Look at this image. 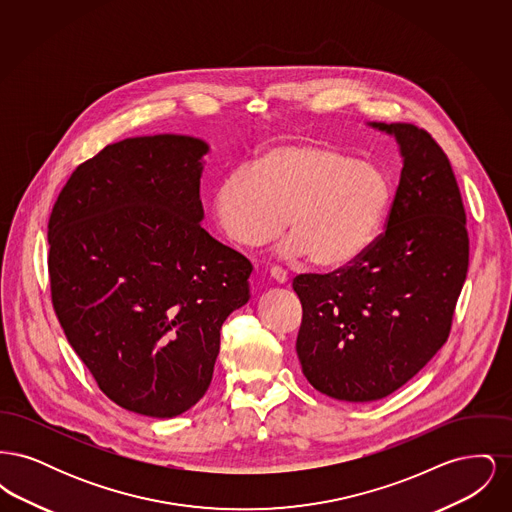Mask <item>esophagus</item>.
<instances>
[{"label": "esophagus", "mask_w": 512, "mask_h": 512, "mask_svg": "<svg viewBox=\"0 0 512 512\" xmlns=\"http://www.w3.org/2000/svg\"><path fill=\"white\" fill-rule=\"evenodd\" d=\"M270 278L278 284H286L288 282V272L284 268L272 267L270 268Z\"/></svg>", "instance_id": "1"}]
</instances>
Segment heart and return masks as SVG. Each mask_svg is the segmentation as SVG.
Listing matches in <instances>:
<instances>
[{"label":"heart","mask_w":512,"mask_h":512,"mask_svg":"<svg viewBox=\"0 0 512 512\" xmlns=\"http://www.w3.org/2000/svg\"><path fill=\"white\" fill-rule=\"evenodd\" d=\"M395 199L388 172L326 144L265 151L249 171L220 184L215 207L230 240L259 247L278 238L288 219L292 253L318 268L355 263L376 240Z\"/></svg>","instance_id":"heart-1"}]
</instances>
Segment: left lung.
I'll list each match as a JSON object with an SVG mask.
<instances>
[{"label": "left lung", "instance_id": "8db88e82", "mask_svg": "<svg viewBox=\"0 0 512 512\" xmlns=\"http://www.w3.org/2000/svg\"><path fill=\"white\" fill-rule=\"evenodd\" d=\"M393 134L403 171L386 230L349 267L293 278L297 357L315 390L351 403L388 397L449 338L468 272L463 197L438 142L409 122Z\"/></svg>", "mask_w": 512, "mask_h": 512}]
</instances>
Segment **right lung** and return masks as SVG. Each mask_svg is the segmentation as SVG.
<instances>
[{"mask_svg": "<svg viewBox=\"0 0 512 512\" xmlns=\"http://www.w3.org/2000/svg\"><path fill=\"white\" fill-rule=\"evenodd\" d=\"M205 142L140 136L74 169L48 222L51 303L99 390L172 418L213 380L220 328L251 263L199 224Z\"/></svg>", "mask_w": 512, "mask_h": 512, "instance_id": "1", "label": "right lung"}]
</instances>
